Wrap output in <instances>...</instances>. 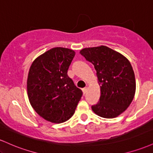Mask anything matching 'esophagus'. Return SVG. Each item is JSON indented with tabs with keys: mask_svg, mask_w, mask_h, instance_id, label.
Segmentation results:
<instances>
[{
	"mask_svg": "<svg viewBox=\"0 0 153 153\" xmlns=\"http://www.w3.org/2000/svg\"><path fill=\"white\" fill-rule=\"evenodd\" d=\"M87 91H88V88L85 87V88H82V92H83V94H85L87 93Z\"/></svg>",
	"mask_w": 153,
	"mask_h": 153,
	"instance_id": "obj_1",
	"label": "esophagus"
}]
</instances>
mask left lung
<instances>
[{
    "instance_id": "8db88e82",
    "label": "left lung",
    "mask_w": 153,
    "mask_h": 153,
    "mask_svg": "<svg viewBox=\"0 0 153 153\" xmlns=\"http://www.w3.org/2000/svg\"><path fill=\"white\" fill-rule=\"evenodd\" d=\"M80 53L94 65L101 85L99 101L91 106L103 118L118 117L134 99L136 82L130 62L119 52L106 46L85 48Z\"/></svg>"
}]
</instances>
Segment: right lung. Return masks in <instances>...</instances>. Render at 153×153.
Masks as SVG:
<instances>
[{
  "mask_svg": "<svg viewBox=\"0 0 153 153\" xmlns=\"http://www.w3.org/2000/svg\"><path fill=\"white\" fill-rule=\"evenodd\" d=\"M73 50L54 47L38 57L29 69L27 92L31 106L40 117L52 123L68 120L82 95L68 75L75 57Z\"/></svg>",
  "mask_w": 153,
  "mask_h": 153,
  "instance_id": "1",
  "label": "right lung"
}]
</instances>
